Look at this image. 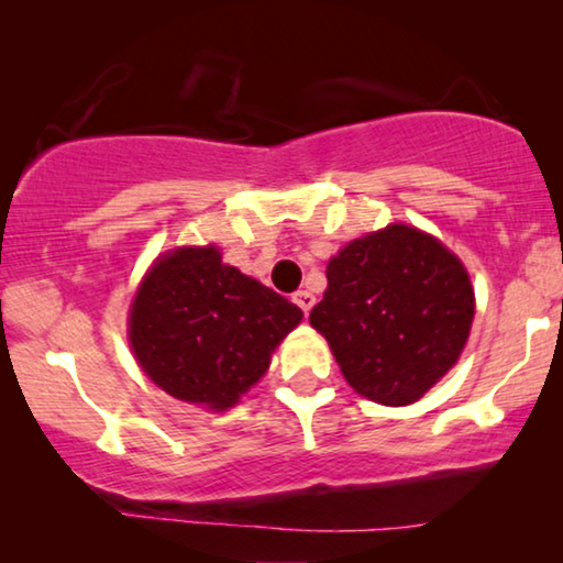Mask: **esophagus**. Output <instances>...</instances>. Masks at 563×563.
I'll return each instance as SVG.
<instances>
[{
    "mask_svg": "<svg viewBox=\"0 0 563 563\" xmlns=\"http://www.w3.org/2000/svg\"><path fill=\"white\" fill-rule=\"evenodd\" d=\"M291 302H295L299 310H302L305 314L312 310V305H314V297L310 295V291H305V289H299V291H295V295H291Z\"/></svg>",
    "mask_w": 563,
    "mask_h": 563,
    "instance_id": "esophagus-1",
    "label": "esophagus"
}]
</instances>
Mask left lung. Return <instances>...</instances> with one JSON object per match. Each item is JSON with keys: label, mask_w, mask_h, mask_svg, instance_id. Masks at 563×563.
<instances>
[{"label": "left lung", "mask_w": 563, "mask_h": 563, "mask_svg": "<svg viewBox=\"0 0 563 563\" xmlns=\"http://www.w3.org/2000/svg\"><path fill=\"white\" fill-rule=\"evenodd\" d=\"M325 276L310 325L361 397L412 405L456 366L472 333L474 284L435 235L391 222L345 243Z\"/></svg>", "instance_id": "left-lung-1"}]
</instances>
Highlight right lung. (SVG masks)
Wrapping results in <instances>:
<instances>
[{"mask_svg": "<svg viewBox=\"0 0 563 563\" xmlns=\"http://www.w3.org/2000/svg\"><path fill=\"white\" fill-rule=\"evenodd\" d=\"M302 310L222 261L220 245L158 253L128 310L141 372L181 402L225 412L272 366Z\"/></svg>", "mask_w": 563, "mask_h": 563, "instance_id": "1", "label": "right lung"}]
</instances>
